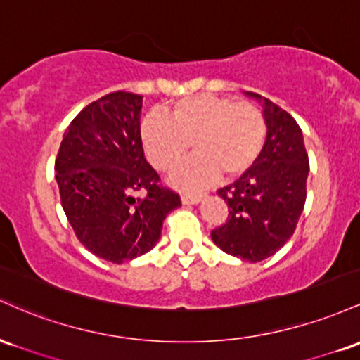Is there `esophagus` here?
I'll return each mask as SVG.
<instances>
[{
    "label": "esophagus",
    "instance_id": "obj_1",
    "mask_svg": "<svg viewBox=\"0 0 360 360\" xmlns=\"http://www.w3.org/2000/svg\"><path fill=\"white\" fill-rule=\"evenodd\" d=\"M205 197V193H184L181 195V204L191 205V204H199Z\"/></svg>",
    "mask_w": 360,
    "mask_h": 360
}]
</instances>
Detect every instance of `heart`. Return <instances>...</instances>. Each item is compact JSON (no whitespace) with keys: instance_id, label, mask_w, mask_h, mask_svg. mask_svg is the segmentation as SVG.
<instances>
[{"instance_id":"heart-1","label":"heart","mask_w":360,"mask_h":360,"mask_svg":"<svg viewBox=\"0 0 360 360\" xmlns=\"http://www.w3.org/2000/svg\"><path fill=\"white\" fill-rule=\"evenodd\" d=\"M265 136V119L255 105L212 95L181 98L168 108V119L149 114L141 122L144 153L160 172H172L192 146L197 158L172 176L180 188L211 184L219 173L243 175L260 156Z\"/></svg>"}]
</instances>
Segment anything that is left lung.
<instances>
[{
	"label": "left lung",
	"mask_w": 360,
	"mask_h": 360,
	"mask_svg": "<svg viewBox=\"0 0 360 360\" xmlns=\"http://www.w3.org/2000/svg\"><path fill=\"white\" fill-rule=\"evenodd\" d=\"M245 95L262 103L267 137L255 165L217 191L229 214L211 238L229 255L262 262L288 243L296 229L306 200L309 161L292 115L257 93Z\"/></svg>",
	"instance_id": "obj_1"
}]
</instances>
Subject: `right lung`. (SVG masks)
<instances>
[{
	"label": "right lung",
	"mask_w": 360,
	"mask_h": 360,
	"mask_svg": "<svg viewBox=\"0 0 360 360\" xmlns=\"http://www.w3.org/2000/svg\"><path fill=\"white\" fill-rule=\"evenodd\" d=\"M141 108L143 96L127 91L90 103L71 120L56 160L68 221L84 248L112 264L155 248L165 217L181 204L144 158Z\"/></svg>",
	"instance_id": "1"
}]
</instances>
